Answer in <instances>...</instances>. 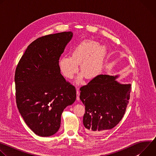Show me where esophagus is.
<instances>
[{"mask_svg":"<svg viewBox=\"0 0 156 156\" xmlns=\"http://www.w3.org/2000/svg\"><path fill=\"white\" fill-rule=\"evenodd\" d=\"M76 100H80V91H79V87H77L76 89Z\"/></svg>","mask_w":156,"mask_h":156,"instance_id":"1","label":"esophagus"}]
</instances>
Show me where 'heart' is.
<instances>
[{"label": "heart", "mask_w": 156, "mask_h": 156, "mask_svg": "<svg viewBox=\"0 0 156 156\" xmlns=\"http://www.w3.org/2000/svg\"><path fill=\"white\" fill-rule=\"evenodd\" d=\"M106 46L100 45L97 41L84 40L73 50L72 56L65 55L58 61L59 69L63 75L72 79L78 71L80 64V74L77 81L80 82L83 76L87 80H92L101 72L107 54Z\"/></svg>", "instance_id": "b5f03b06"}]
</instances>
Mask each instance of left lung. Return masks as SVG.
<instances>
[{"label": "left lung", "mask_w": 156, "mask_h": 156, "mask_svg": "<svg viewBox=\"0 0 156 156\" xmlns=\"http://www.w3.org/2000/svg\"><path fill=\"white\" fill-rule=\"evenodd\" d=\"M116 76L99 75L80 88V98L85 105L83 125L92 136L115 127L123 118L131 92L130 84H121Z\"/></svg>", "instance_id": "8db88e82"}]
</instances>
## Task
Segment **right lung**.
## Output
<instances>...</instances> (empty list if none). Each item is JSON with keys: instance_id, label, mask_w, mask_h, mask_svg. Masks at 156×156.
Returning <instances> with one entry per match:
<instances>
[{"instance_id": "obj_1", "label": "right lung", "mask_w": 156, "mask_h": 156, "mask_svg": "<svg viewBox=\"0 0 156 156\" xmlns=\"http://www.w3.org/2000/svg\"><path fill=\"white\" fill-rule=\"evenodd\" d=\"M72 37L69 31L37 38L28 46L16 68L17 107L38 136L56 133L63 110L76 100L75 86L66 81L58 66L60 57Z\"/></svg>"}]
</instances>
